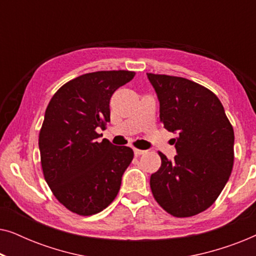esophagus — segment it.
<instances>
[{
  "mask_svg": "<svg viewBox=\"0 0 256 256\" xmlns=\"http://www.w3.org/2000/svg\"><path fill=\"white\" fill-rule=\"evenodd\" d=\"M146 152V150H142V149H138V148H134V154L136 156H140V155H143V154Z\"/></svg>",
  "mask_w": 256,
  "mask_h": 256,
  "instance_id": "34e87169",
  "label": "esophagus"
}]
</instances>
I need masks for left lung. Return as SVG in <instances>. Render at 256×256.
<instances>
[{
    "label": "left lung",
    "mask_w": 256,
    "mask_h": 256,
    "mask_svg": "<svg viewBox=\"0 0 256 256\" xmlns=\"http://www.w3.org/2000/svg\"><path fill=\"white\" fill-rule=\"evenodd\" d=\"M160 101V118L177 155L150 177L154 198L171 216L185 218L208 210L232 172L234 132L218 96L191 80L146 73Z\"/></svg>",
    "instance_id": "left-lung-1"
}]
</instances>
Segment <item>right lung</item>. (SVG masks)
<instances>
[{"instance_id": "add662e5", "label": "right lung", "mask_w": 256, "mask_h": 256, "mask_svg": "<svg viewBox=\"0 0 256 256\" xmlns=\"http://www.w3.org/2000/svg\"><path fill=\"white\" fill-rule=\"evenodd\" d=\"M135 72L86 73L62 85L48 102L40 132V163L52 194L66 208L92 216L114 200L134 152L116 146L96 129L110 120V101Z\"/></svg>"}]
</instances>
